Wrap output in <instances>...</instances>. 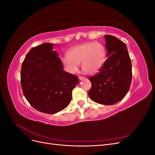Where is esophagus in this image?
Segmentation results:
<instances>
[{
  "mask_svg": "<svg viewBox=\"0 0 155 155\" xmlns=\"http://www.w3.org/2000/svg\"><path fill=\"white\" fill-rule=\"evenodd\" d=\"M79 79H80V80H83V79H85V78L83 77V76H79Z\"/></svg>",
  "mask_w": 155,
  "mask_h": 155,
  "instance_id": "1",
  "label": "esophagus"
}]
</instances>
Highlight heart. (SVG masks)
<instances>
[{
	"label": "heart",
	"mask_w": 155,
	"mask_h": 155,
	"mask_svg": "<svg viewBox=\"0 0 155 155\" xmlns=\"http://www.w3.org/2000/svg\"><path fill=\"white\" fill-rule=\"evenodd\" d=\"M68 55L62 58V63L68 72H76L78 64L86 74H95L101 68L105 61L106 52L103 45L97 42H89L70 48Z\"/></svg>",
	"instance_id": "b5f03b06"
}]
</instances>
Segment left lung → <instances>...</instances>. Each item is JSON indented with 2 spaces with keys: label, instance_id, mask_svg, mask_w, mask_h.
I'll list each match as a JSON object with an SVG mask.
<instances>
[{
  "label": "left lung",
  "instance_id": "obj_1",
  "mask_svg": "<svg viewBox=\"0 0 155 155\" xmlns=\"http://www.w3.org/2000/svg\"><path fill=\"white\" fill-rule=\"evenodd\" d=\"M104 37L109 57L99 72L88 77L92 83L88 96L97 104L110 105L122 100L129 91L132 64L124 42L112 35Z\"/></svg>",
  "mask_w": 155,
  "mask_h": 155
}]
</instances>
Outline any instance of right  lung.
I'll list each match as a JSON object with an SVG mask.
<instances>
[{"label": "right lung", "instance_id": "right-lung-1", "mask_svg": "<svg viewBox=\"0 0 155 155\" xmlns=\"http://www.w3.org/2000/svg\"><path fill=\"white\" fill-rule=\"evenodd\" d=\"M53 44L33 47L26 54L21 70L23 94L37 110L54 114L70 104L72 91L79 83L77 76L63 70Z\"/></svg>", "mask_w": 155, "mask_h": 155}]
</instances>
